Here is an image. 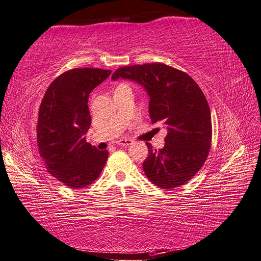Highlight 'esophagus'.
Masks as SVG:
<instances>
[{
	"label": "esophagus",
	"instance_id": "esophagus-1",
	"mask_svg": "<svg viewBox=\"0 0 261 261\" xmlns=\"http://www.w3.org/2000/svg\"><path fill=\"white\" fill-rule=\"evenodd\" d=\"M131 140L130 139H126V138H123V139H120L119 141H117V145L120 146H129L131 145Z\"/></svg>",
	"mask_w": 261,
	"mask_h": 261
}]
</instances>
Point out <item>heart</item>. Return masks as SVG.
Returning <instances> with one entry per match:
<instances>
[{
  "label": "heart",
  "mask_w": 261,
  "mask_h": 261,
  "mask_svg": "<svg viewBox=\"0 0 261 261\" xmlns=\"http://www.w3.org/2000/svg\"><path fill=\"white\" fill-rule=\"evenodd\" d=\"M121 86H122V85H121Z\"/></svg>",
  "instance_id": "1"
}]
</instances>
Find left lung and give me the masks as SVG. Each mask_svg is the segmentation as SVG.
<instances>
[{
	"mask_svg": "<svg viewBox=\"0 0 261 261\" xmlns=\"http://www.w3.org/2000/svg\"><path fill=\"white\" fill-rule=\"evenodd\" d=\"M119 78L144 87L152 124L167 130L162 149L147 144L146 176L167 190L186 185L202 167L212 144L211 110L200 87L186 72L163 63L122 66L112 75L114 81Z\"/></svg>",
	"mask_w": 261,
	"mask_h": 261,
	"instance_id": "8db88e82",
	"label": "left lung"
}]
</instances>
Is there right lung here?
Segmentation results:
<instances>
[{
	"label": "right lung",
	"instance_id": "right-lung-1",
	"mask_svg": "<svg viewBox=\"0 0 261 261\" xmlns=\"http://www.w3.org/2000/svg\"><path fill=\"white\" fill-rule=\"evenodd\" d=\"M111 70L76 68L59 75L39 106L37 144L50 175L73 189L93 183L109 157L86 141L91 124L88 98Z\"/></svg>",
	"mask_w": 261,
	"mask_h": 261
}]
</instances>
